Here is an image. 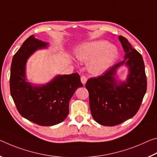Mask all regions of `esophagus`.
I'll use <instances>...</instances> for the list:
<instances>
[{"mask_svg":"<svg viewBox=\"0 0 157 157\" xmlns=\"http://www.w3.org/2000/svg\"><path fill=\"white\" fill-rule=\"evenodd\" d=\"M81 81L82 82V83H83V85H85V84L86 83V82H87V78L85 76H82L81 77Z\"/></svg>","mask_w":157,"mask_h":157,"instance_id":"esophagus-1","label":"esophagus"}]
</instances>
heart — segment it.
Wrapping results in <instances>:
<instances>
[{
	"mask_svg": "<svg viewBox=\"0 0 157 157\" xmlns=\"http://www.w3.org/2000/svg\"><path fill=\"white\" fill-rule=\"evenodd\" d=\"M75 55L78 60L89 63V71L97 76L112 66L117 58V51L106 41L97 40L81 46Z\"/></svg>",
	"mask_w": 157,
	"mask_h": 157,
	"instance_id": "1",
	"label": "heart"
}]
</instances>
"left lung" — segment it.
<instances>
[{"instance_id": "1", "label": "left lung", "mask_w": 157, "mask_h": 157, "mask_svg": "<svg viewBox=\"0 0 157 157\" xmlns=\"http://www.w3.org/2000/svg\"><path fill=\"white\" fill-rule=\"evenodd\" d=\"M119 40L124 51V60L115 64L86 84L89 92L90 112L99 124L113 127L133 117L139 110L147 90V78L143 57L123 36ZM125 64L129 69L126 82H117V69Z\"/></svg>"}]
</instances>
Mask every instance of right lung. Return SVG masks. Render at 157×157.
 <instances>
[{"mask_svg":"<svg viewBox=\"0 0 157 157\" xmlns=\"http://www.w3.org/2000/svg\"><path fill=\"white\" fill-rule=\"evenodd\" d=\"M48 43L30 36L12 58L10 93L18 111L25 119L40 126L58 124L69 114V103L77 88L83 86L78 73L58 75L42 86L26 81L25 65L28 58Z\"/></svg>","mask_w":157,"mask_h":157,"instance_id":"1","label":"right lung"}]
</instances>
